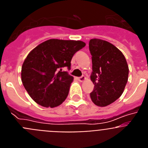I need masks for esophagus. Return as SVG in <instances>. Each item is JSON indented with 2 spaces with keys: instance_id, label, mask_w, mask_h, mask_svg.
Segmentation results:
<instances>
[{
  "instance_id": "obj_1",
  "label": "esophagus",
  "mask_w": 148,
  "mask_h": 148,
  "mask_svg": "<svg viewBox=\"0 0 148 148\" xmlns=\"http://www.w3.org/2000/svg\"><path fill=\"white\" fill-rule=\"evenodd\" d=\"M86 79V77L84 76V75H82L81 77H78V80L79 81V82H83V81H84Z\"/></svg>"
}]
</instances>
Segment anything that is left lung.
<instances>
[{
    "mask_svg": "<svg viewBox=\"0 0 148 148\" xmlns=\"http://www.w3.org/2000/svg\"><path fill=\"white\" fill-rule=\"evenodd\" d=\"M92 56L90 78L94 88L90 95L95 105L105 107L121 95L127 82L129 69L125 57L113 44L101 39H91Z\"/></svg>",
    "mask_w": 148,
    "mask_h": 148,
    "instance_id": "1",
    "label": "left lung"
}]
</instances>
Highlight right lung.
<instances>
[{"label":"right lung","mask_w":148,"mask_h":148,"mask_svg":"<svg viewBox=\"0 0 148 148\" xmlns=\"http://www.w3.org/2000/svg\"><path fill=\"white\" fill-rule=\"evenodd\" d=\"M81 40L49 39L34 48L21 68V81L30 97L45 108H55L67 97L73 77L71 60L77 51L85 47Z\"/></svg>","instance_id":"add662e5"}]
</instances>
